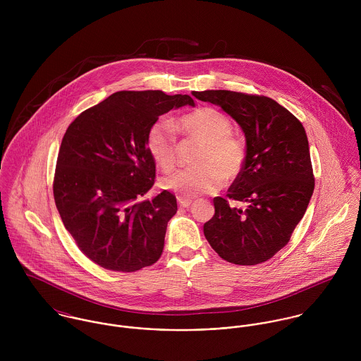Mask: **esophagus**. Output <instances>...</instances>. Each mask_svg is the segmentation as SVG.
Returning <instances> with one entry per match:
<instances>
[{"label": "esophagus", "instance_id": "1", "mask_svg": "<svg viewBox=\"0 0 361 361\" xmlns=\"http://www.w3.org/2000/svg\"><path fill=\"white\" fill-rule=\"evenodd\" d=\"M192 203H193V200H192V199L178 197V204H179V207H182V208H188V207L190 206Z\"/></svg>", "mask_w": 361, "mask_h": 361}]
</instances>
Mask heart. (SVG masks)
Instances as JSON below:
<instances>
[{"instance_id":"1","label":"heart","mask_w":361,"mask_h":361,"mask_svg":"<svg viewBox=\"0 0 361 361\" xmlns=\"http://www.w3.org/2000/svg\"><path fill=\"white\" fill-rule=\"evenodd\" d=\"M185 137L203 143L196 159L200 168L180 171L162 179V188L182 197H195L221 189L226 178H236L246 159L245 145L232 135V123L226 115L212 106H199L182 115L175 123ZM172 122L159 119L147 133V150L155 164L166 173L178 161V140Z\"/></svg>"}]
</instances>
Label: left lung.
<instances>
[{"mask_svg": "<svg viewBox=\"0 0 361 361\" xmlns=\"http://www.w3.org/2000/svg\"><path fill=\"white\" fill-rule=\"evenodd\" d=\"M219 105L243 129L246 159L228 189L215 197L204 236L218 256L256 265L288 245L314 192L309 140L302 122L275 100L229 90L195 92Z\"/></svg>", "mask_w": 361, "mask_h": 361, "instance_id": "left-lung-1", "label": "left lung"}]
</instances>
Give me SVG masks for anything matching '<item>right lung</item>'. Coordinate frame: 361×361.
Returning <instances> with one entry per match:
<instances>
[{
	"mask_svg": "<svg viewBox=\"0 0 361 361\" xmlns=\"http://www.w3.org/2000/svg\"><path fill=\"white\" fill-rule=\"evenodd\" d=\"M190 96L161 90L116 92L83 111L66 129L54 173V200L80 252L105 269L135 272L161 257L176 197L154 185L147 133L159 115Z\"/></svg>",
	"mask_w": 361,
	"mask_h": 361,
	"instance_id": "add662e5",
	"label": "right lung"
}]
</instances>
